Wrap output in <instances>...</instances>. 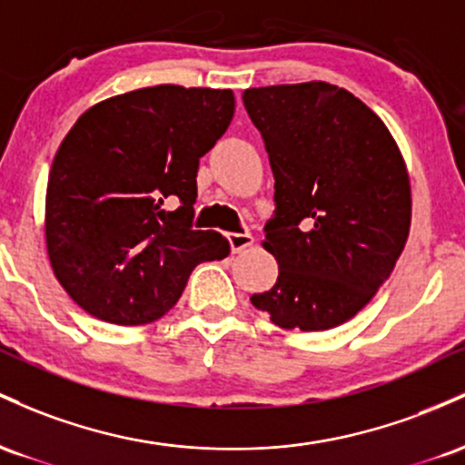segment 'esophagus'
Returning a JSON list of instances; mask_svg holds the SVG:
<instances>
[{
  "instance_id": "obj_1",
  "label": "esophagus",
  "mask_w": 465,
  "mask_h": 465,
  "mask_svg": "<svg viewBox=\"0 0 465 465\" xmlns=\"http://www.w3.org/2000/svg\"><path fill=\"white\" fill-rule=\"evenodd\" d=\"M228 243H231V250L232 252H242V250H246L248 246H252L254 243V237L250 232H228Z\"/></svg>"
}]
</instances>
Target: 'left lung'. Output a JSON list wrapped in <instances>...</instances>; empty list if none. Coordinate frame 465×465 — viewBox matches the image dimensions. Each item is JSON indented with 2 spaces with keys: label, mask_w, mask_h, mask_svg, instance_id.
Returning <instances> with one entry per match:
<instances>
[{
  "label": "left lung",
  "mask_w": 465,
  "mask_h": 465,
  "mask_svg": "<svg viewBox=\"0 0 465 465\" xmlns=\"http://www.w3.org/2000/svg\"><path fill=\"white\" fill-rule=\"evenodd\" d=\"M243 105L274 173L263 248L279 279L250 302L281 330L342 325L389 279L411 231V184L393 135L325 81L252 87Z\"/></svg>",
  "instance_id": "left-lung-1"
}]
</instances>
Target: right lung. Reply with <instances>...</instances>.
Wrapping results in <instances>:
<instances>
[{"mask_svg": "<svg viewBox=\"0 0 465 465\" xmlns=\"http://www.w3.org/2000/svg\"><path fill=\"white\" fill-rule=\"evenodd\" d=\"M232 114L231 90L155 85L76 120L50 169L45 246L87 314L116 325L158 321L197 263L228 257L226 237L193 231V204L200 158Z\"/></svg>", "mask_w": 465, "mask_h": 465, "instance_id": "1", "label": "right lung"}]
</instances>
